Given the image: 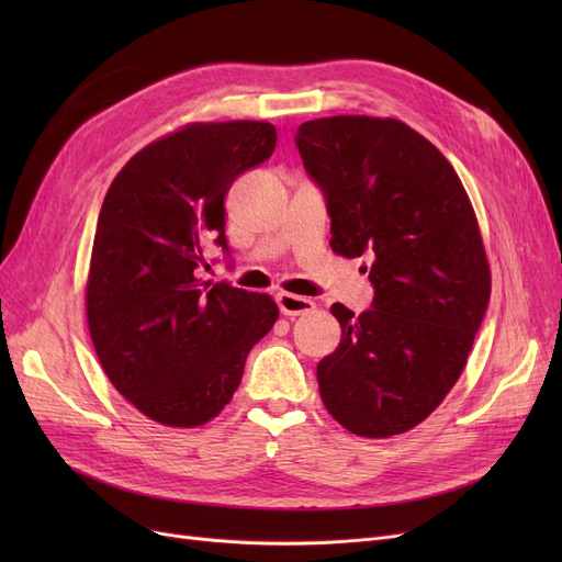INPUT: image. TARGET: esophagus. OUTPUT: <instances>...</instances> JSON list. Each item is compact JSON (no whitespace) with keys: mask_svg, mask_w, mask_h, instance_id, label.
<instances>
[{"mask_svg":"<svg viewBox=\"0 0 562 562\" xmlns=\"http://www.w3.org/2000/svg\"><path fill=\"white\" fill-rule=\"evenodd\" d=\"M277 304H279L281 314H285V316H302V314H310V312L316 310L314 300L300 297V295H293V293H279Z\"/></svg>","mask_w":562,"mask_h":562,"instance_id":"obj_1","label":"esophagus"}]
</instances>
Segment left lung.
<instances>
[{
    "label": "left lung",
    "mask_w": 562,
    "mask_h": 562,
    "mask_svg": "<svg viewBox=\"0 0 562 562\" xmlns=\"http://www.w3.org/2000/svg\"><path fill=\"white\" fill-rule=\"evenodd\" d=\"M295 143L326 192L330 248L372 260V310L335 302L342 339L318 361L326 411L363 438L415 429L467 368L490 300L479 217L452 164L391 116L304 122Z\"/></svg>",
    "instance_id": "obj_1"
}]
</instances>
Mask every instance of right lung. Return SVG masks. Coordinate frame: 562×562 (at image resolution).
I'll list each match as a JSON object with an SVG mask.
<instances>
[{"instance_id": "add662e5", "label": "right lung", "mask_w": 562, "mask_h": 562, "mask_svg": "<svg viewBox=\"0 0 562 562\" xmlns=\"http://www.w3.org/2000/svg\"><path fill=\"white\" fill-rule=\"evenodd\" d=\"M274 147L269 122H194L145 145L105 194L89 333L114 389L164 427L194 429L223 413L248 351L279 318L267 293L196 277L209 244L227 250L232 182Z\"/></svg>"}]
</instances>
